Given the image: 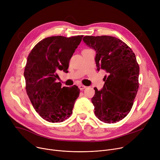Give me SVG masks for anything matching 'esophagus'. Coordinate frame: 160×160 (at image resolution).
I'll return each instance as SVG.
<instances>
[{"label": "esophagus", "instance_id": "obj_1", "mask_svg": "<svg viewBox=\"0 0 160 160\" xmlns=\"http://www.w3.org/2000/svg\"><path fill=\"white\" fill-rule=\"evenodd\" d=\"M79 89H80V90H83V89H84L86 88V86H83V85H79Z\"/></svg>", "mask_w": 160, "mask_h": 160}]
</instances>
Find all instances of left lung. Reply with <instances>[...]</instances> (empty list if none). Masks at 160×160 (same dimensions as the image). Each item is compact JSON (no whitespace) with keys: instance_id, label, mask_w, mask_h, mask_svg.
<instances>
[{"instance_id":"1","label":"left lung","mask_w":160,"mask_h":160,"mask_svg":"<svg viewBox=\"0 0 160 160\" xmlns=\"http://www.w3.org/2000/svg\"><path fill=\"white\" fill-rule=\"evenodd\" d=\"M83 41L95 50L97 70H104L102 89L95 88L91 102L97 118L106 123L118 122L128 115L139 88V67L132 49L118 38L85 36Z\"/></svg>"}]
</instances>
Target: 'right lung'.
Instances as JSON below:
<instances>
[{"label":"right lung","instance_id":"obj_1","mask_svg":"<svg viewBox=\"0 0 160 160\" xmlns=\"http://www.w3.org/2000/svg\"><path fill=\"white\" fill-rule=\"evenodd\" d=\"M83 36H52L31 50L24 68L27 95L35 110L50 122H61L72 114L80 94L78 86L62 88L57 72H67L71 58Z\"/></svg>","mask_w":160,"mask_h":160}]
</instances>
